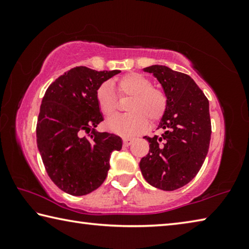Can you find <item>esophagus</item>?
Returning a JSON list of instances; mask_svg holds the SVG:
<instances>
[{"label":"esophagus","instance_id":"34e87169","mask_svg":"<svg viewBox=\"0 0 249 249\" xmlns=\"http://www.w3.org/2000/svg\"><path fill=\"white\" fill-rule=\"evenodd\" d=\"M133 138H129V137H124L123 138V145L124 146H126V147H127V146H129L130 144H132V142H133Z\"/></svg>","mask_w":249,"mask_h":249}]
</instances>
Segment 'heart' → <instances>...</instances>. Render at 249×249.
Wrapping results in <instances>:
<instances>
[{
    "label": "heart",
    "instance_id": "1",
    "mask_svg": "<svg viewBox=\"0 0 249 249\" xmlns=\"http://www.w3.org/2000/svg\"><path fill=\"white\" fill-rule=\"evenodd\" d=\"M117 90L122 96H130L125 115H116L107 121V127L113 133L133 135L150 123L161 119L167 108L165 93L153 87L148 78L140 73H129L117 80ZM96 102L105 116L114 114L117 107L115 91L109 82L101 84L96 91Z\"/></svg>",
    "mask_w": 249,
    "mask_h": 249
}]
</instances>
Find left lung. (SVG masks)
I'll list each match as a JSON object with an SVG mask.
<instances>
[{"label":"left lung","instance_id":"obj_1","mask_svg":"<svg viewBox=\"0 0 249 249\" xmlns=\"http://www.w3.org/2000/svg\"><path fill=\"white\" fill-rule=\"evenodd\" d=\"M161 84L167 108L157 129L161 136H145L149 153L140 168L145 180L160 190L174 191L195 178L208 155L211 140L209 100L190 75L166 66L144 68Z\"/></svg>","mask_w":249,"mask_h":249}]
</instances>
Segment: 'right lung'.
Wrapping results in <instances>:
<instances>
[{"label":"right lung","instance_id":"1","mask_svg":"<svg viewBox=\"0 0 249 249\" xmlns=\"http://www.w3.org/2000/svg\"><path fill=\"white\" fill-rule=\"evenodd\" d=\"M120 72L75 67L54 80L41 101L37 147L49 178L71 196L98 189L107 176L111 154L122 149L120 136L95 130L103 121L96 91Z\"/></svg>","mask_w":249,"mask_h":249}]
</instances>
